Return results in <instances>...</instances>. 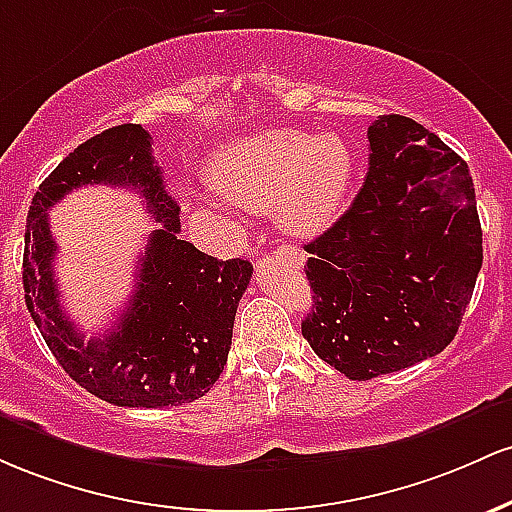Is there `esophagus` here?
Instances as JSON below:
<instances>
[{
  "label": "esophagus",
  "instance_id": "obj_1",
  "mask_svg": "<svg viewBox=\"0 0 512 512\" xmlns=\"http://www.w3.org/2000/svg\"><path fill=\"white\" fill-rule=\"evenodd\" d=\"M290 254H292V256H300V254H297V249H290ZM300 258H302V256H300Z\"/></svg>",
  "mask_w": 512,
  "mask_h": 512
}]
</instances>
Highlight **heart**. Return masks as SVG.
I'll return each instance as SVG.
<instances>
[{
    "label": "heart",
    "instance_id": "heart-1",
    "mask_svg": "<svg viewBox=\"0 0 512 512\" xmlns=\"http://www.w3.org/2000/svg\"><path fill=\"white\" fill-rule=\"evenodd\" d=\"M212 179L232 205L275 210L287 234L312 237L329 227L353 179V157L336 135L273 128L227 142Z\"/></svg>",
    "mask_w": 512,
    "mask_h": 512
}]
</instances>
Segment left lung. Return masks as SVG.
Returning a JSON list of instances; mask_svg holds the SVG:
<instances>
[{
	"label": "left lung",
	"mask_w": 512,
	"mask_h": 512,
	"mask_svg": "<svg viewBox=\"0 0 512 512\" xmlns=\"http://www.w3.org/2000/svg\"><path fill=\"white\" fill-rule=\"evenodd\" d=\"M367 140L365 186L304 244L314 307L302 336L358 382L445 350L484 261L467 162L406 116L375 120Z\"/></svg>",
	"instance_id": "obj_1"
}]
</instances>
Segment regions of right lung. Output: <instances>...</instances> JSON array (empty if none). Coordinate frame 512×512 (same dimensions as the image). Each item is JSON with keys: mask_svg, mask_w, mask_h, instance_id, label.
Returning a JSON list of instances; mask_svg holds the SVG:
<instances>
[{"mask_svg": "<svg viewBox=\"0 0 512 512\" xmlns=\"http://www.w3.org/2000/svg\"><path fill=\"white\" fill-rule=\"evenodd\" d=\"M89 182L132 187L163 227L150 235L136 292L106 337L83 341L59 307L47 210ZM179 203L164 186L142 125L103 130L67 154L38 186L26 220V307L57 363L79 387L130 409L191 404L225 370L239 300L254 266L217 261L179 237Z\"/></svg>", "mask_w": 512, "mask_h": 512, "instance_id": "right-lung-1", "label": "right lung"}]
</instances>
